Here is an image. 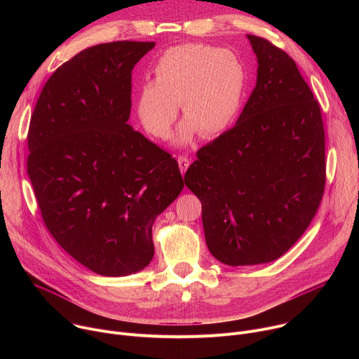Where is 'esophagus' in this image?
Masks as SVG:
<instances>
[{"instance_id":"esophagus-1","label":"esophagus","mask_w":359,"mask_h":359,"mask_svg":"<svg viewBox=\"0 0 359 359\" xmlns=\"http://www.w3.org/2000/svg\"><path fill=\"white\" fill-rule=\"evenodd\" d=\"M177 163H179V168H180L182 175H184V173H186V170H187V168H189V165H190L189 158H187V156H184V155H182V156H179V158H177Z\"/></svg>"}]
</instances>
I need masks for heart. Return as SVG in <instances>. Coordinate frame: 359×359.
Returning a JSON list of instances; mask_svg holds the SVG:
<instances>
[{
	"mask_svg": "<svg viewBox=\"0 0 359 359\" xmlns=\"http://www.w3.org/2000/svg\"><path fill=\"white\" fill-rule=\"evenodd\" d=\"M156 79L136 90V114L147 133L166 139L179 114L184 121L176 142L187 143L197 132H224L240 114L245 95V69L229 50L208 43H182L165 49L153 67Z\"/></svg>",
	"mask_w": 359,
	"mask_h": 359,
	"instance_id": "obj_1",
	"label": "heart"
}]
</instances>
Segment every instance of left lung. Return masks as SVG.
<instances>
[{
    "instance_id": "left-lung-1",
    "label": "left lung",
    "mask_w": 359,
    "mask_h": 359,
    "mask_svg": "<svg viewBox=\"0 0 359 359\" xmlns=\"http://www.w3.org/2000/svg\"><path fill=\"white\" fill-rule=\"evenodd\" d=\"M247 38L257 83L236 125L197 150L184 175L201 201L208 247L227 266L280 259L310 226L325 187L318 100L283 49Z\"/></svg>"
}]
</instances>
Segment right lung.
I'll list each match as a JSON object with an SVG mask.
<instances>
[{
    "instance_id": "right-lung-1",
    "label": "right lung",
    "mask_w": 359,
    "mask_h": 359,
    "mask_svg": "<svg viewBox=\"0 0 359 359\" xmlns=\"http://www.w3.org/2000/svg\"><path fill=\"white\" fill-rule=\"evenodd\" d=\"M155 42L86 48L43 85L28 129V176L55 241L90 271L122 277L153 259L151 226L180 194L172 155L129 123L132 69Z\"/></svg>"
}]
</instances>
